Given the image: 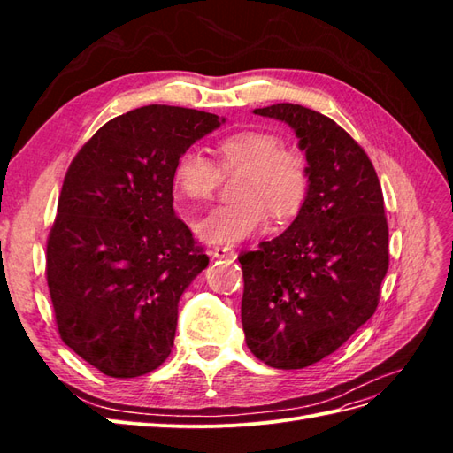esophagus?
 <instances>
[{"instance_id":"obj_1","label":"esophagus","mask_w":453,"mask_h":453,"mask_svg":"<svg viewBox=\"0 0 453 453\" xmlns=\"http://www.w3.org/2000/svg\"><path fill=\"white\" fill-rule=\"evenodd\" d=\"M211 255L215 258H234L236 251L232 250V248H226V245H225V248H223V245H221V248H219V245H217V248L211 250Z\"/></svg>"}]
</instances>
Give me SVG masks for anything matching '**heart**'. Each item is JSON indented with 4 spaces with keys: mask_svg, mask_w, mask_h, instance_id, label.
Listing matches in <instances>:
<instances>
[{
    "mask_svg": "<svg viewBox=\"0 0 453 453\" xmlns=\"http://www.w3.org/2000/svg\"><path fill=\"white\" fill-rule=\"evenodd\" d=\"M222 172L242 170L236 202L213 208L195 228L208 243H236L263 230L268 211L273 219L293 217L304 203L310 185L308 160L295 147L283 145L270 130H238L215 143ZM221 181L215 164L198 149H187L175 160V193L190 202L210 200Z\"/></svg>",
    "mask_w": 453,
    "mask_h": 453,
    "instance_id": "b5f03b06",
    "label": "heart"
}]
</instances>
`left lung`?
<instances>
[{"mask_svg": "<svg viewBox=\"0 0 453 453\" xmlns=\"http://www.w3.org/2000/svg\"><path fill=\"white\" fill-rule=\"evenodd\" d=\"M253 113L295 130L310 185L291 226L238 257L242 325L257 359L304 368L336 351L378 308L389 268L383 195L368 155L333 119L298 104Z\"/></svg>", "mask_w": 453, "mask_h": 453, "instance_id": "1", "label": "left lung"}]
</instances>
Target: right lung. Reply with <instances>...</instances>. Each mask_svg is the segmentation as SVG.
Wrapping results in <instances>:
<instances>
[{
  "mask_svg": "<svg viewBox=\"0 0 453 453\" xmlns=\"http://www.w3.org/2000/svg\"><path fill=\"white\" fill-rule=\"evenodd\" d=\"M225 122L145 105L81 147L64 177L47 242L60 338L105 376L135 378L173 348L177 304L210 258L173 211V166Z\"/></svg>",
  "mask_w": 453,
  "mask_h": 453,
  "instance_id": "add662e5",
  "label": "right lung"
}]
</instances>
